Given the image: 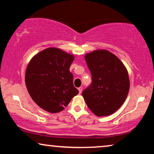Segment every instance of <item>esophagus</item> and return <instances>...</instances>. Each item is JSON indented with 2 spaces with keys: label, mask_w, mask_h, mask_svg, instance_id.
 <instances>
[{
  "label": "esophagus",
  "mask_w": 154,
  "mask_h": 154,
  "mask_svg": "<svg viewBox=\"0 0 154 154\" xmlns=\"http://www.w3.org/2000/svg\"><path fill=\"white\" fill-rule=\"evenodd\" d=\"M78 90H79V93L81 94V92H82V90H83V88H82V87H80V88H78Z\"/></svg>",
  "instance_id": "esophagus-1"
}]
</instances>
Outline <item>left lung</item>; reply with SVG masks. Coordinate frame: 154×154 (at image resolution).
Segmentation results:
<instances>
[{
    "label": "left lung",
    "mask_w": 154,
    "mask_h": 154,
    "mask_svg": "<svg viewBox=\"0 0 154 154\" xmlns=\"http://www.w3.org/2000/svg\"><path fill=\"white\" fill-rule=\"evenodd\" d=\"M92 83L82 93L86 104L97 116H106L122 106L130 90L128 73L115 54L98 50L85 54Z\"/></svg>",
    "instance_id": "left-lung-1"
}]
</instances>
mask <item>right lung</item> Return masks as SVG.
<instances>
[{"label":"right lung","mask_w":154,"mask_h":154,"mask_svg":"<svg viewBox=\"0 0 154 154\" xmlns=\"http://www.w3.org/2000/svg\"><path fill=\"white\" fill-rule=\"evenodd\" d=\"M73 60V54L56 48L43 50L31 59L25 73V83L38 106L48 112L58 113L79 94L69 71Z\"/></svg>","instance_id":"right-lung-1"}]
</instances>
